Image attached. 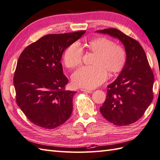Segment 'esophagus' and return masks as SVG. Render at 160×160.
I'll list each match as a JSON object with an SVG mask.
<instances>
[{"label":"esophagus","instance_id":"34e87169","mask_svg":"<svg viewBox=\"0 0 160 160\" xmlns=\"http://www.w3.org/2000/svg\"><path fill=\"white\" fill-rule=\"evenodd\" d=\"M80 90L82 91H84V92H87V93H92V91H91V90H87L85 89H81Z\"/></svg>","mask_w":160,"mask_h":160}]
</instances>
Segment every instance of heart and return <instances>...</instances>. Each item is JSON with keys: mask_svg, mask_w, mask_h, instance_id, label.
Returning <instances> with one entry per match:
<instances>
[{"mask_svg": "<svg viewBox=\"0 0 160 160\" xmlns=\"http://www.w3.org/2000/svg\"><path fill=\"white\" fill-rule=\"evenodd\" d=\"M85 46L87 50L95 53L92 66L80 68L72 75L74 86L94 89L103 83L107 77V70L111 73L120 72L127 62V53L120 45L106 37L90 40ZM83 51L80 44L75 42L67 47L63 61L65 66L73 69L82 63Z\"/></svg>", "mask_w": 160, "mask_h": 160, "instance_id": "heart-1", "label": "heart"}]
</instances>
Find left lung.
<instances>
[{"label": "left lung", "instance_id": "1", "mask_svg": "<svg viewBox=\"0 0 160 160\" xmlns=\"http://www.w3.org/2000/svg\"><path fill=\"white\" fill-rule=\"evenodd\" d=\"M118 38L124 44L127 62L120 74L107 86L106 100L100 110L118 126L134 123L144 114L153 99L154 76L144 49L136 40L115 28L96 31Z\"/></svg>", "mask_w": 160, "mask_h": 160}]
</instances>
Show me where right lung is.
Wrapping results in <instances>:
<instances>
[{
    "label": "right lung",
    "instance_id": "1",
    "mask_svg": "<svg viewBox=\"0 0 160 160\" xmlns=\"http://www.w3.org/2000/svg\"><path fill=\"white\" fill-rule=\"evenodd\" d=\"M86 31L42 36L22 51L13 76L18 106L33 124L52 129L64 124L73 110L76 91H66L62 53Z\"/></svg>",
    "mask_w": 160,
    "mask_h": 160
}]
</instances>
